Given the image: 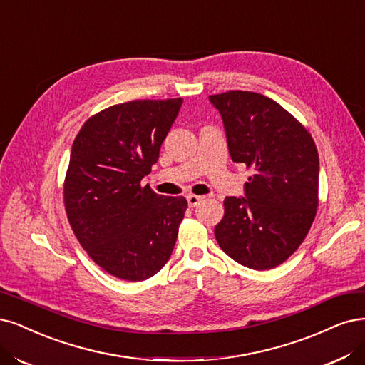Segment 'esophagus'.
<instances>
[{"instance_id": "34e87169", "label": "esophagus", "mask_w": 365, "mask_h": 365, "mask_svg": "<svg viewBox=\"0 0 365 365\" xmlns=\"http://www.w3.org/2000/svg\"><path fill=\"white\" fill-rule=\"evenodd\" d=\"M202 196H197V195H188L187 196V202L190 207H197L200 204V200H202Z\"/></svg>"}]
</instances>
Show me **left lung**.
<instances>
[{
  "label": "left lung",
  "mask_w": 365,
  "mask_h": 365,
  "mask_svg": "<svg viewBox=\"0 0 365 365\" xmlns=\"http://www.w3.org/2000/svg\"><path fill=\"white\" fill-rule=\"evenodd\" d=\"M210 101L223 119L232 161L254 170L246 197H225L216 240L242 266L273 269L294 254L316 217V143L293 115L261 93L230 91Z\"/></svg>",
  "instance_id": "left-lung-1"
}]
</instances>
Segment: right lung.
Instances as JSON below:
<instances>
[{"instance_id": "right-lung-1", "label": "right lung", "mask_w": 365, "mask_h": 365, "mask_svg": "<svg viewBox=\"0 0 365 365\" xmlns=\"http://www.w3.org/2000/svg\"><path fill=\"white\" fill-rule=\"evenodd\" d=\"M182 98L135 99L87 119L72 145L63 184L66 216L99 267L125 281H145L172 255L187 200L142 185Z\"/></svg>"}]
</instances>
